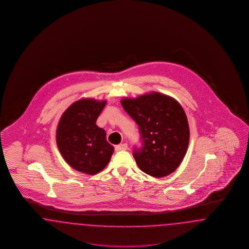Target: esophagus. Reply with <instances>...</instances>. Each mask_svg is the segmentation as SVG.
Listing matches in <instances>:
<instances>
[{
	"mask_svg": "<svg viewBox=\"0 0 249 249\" xmlns=\"http://www.w3.org/2000/svg\"><path fill=\"white\" fill-rule=\"evenodd\" d=\"M127 149H128L127 143H120V144L116 146V151H122V150Z\"/></svg>",
	"mask_w": 249,
	"mask_h": 249,
	"instance_id": "34e87169",
	"label": "esophagus"
}]
</instances>
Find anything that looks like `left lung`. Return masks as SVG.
Here are the masks:
<instances>
[{
	"label": "left lung",
	"mask_w": 249,
	"mask_h": 249,
	"mask_svg": "<svg viewBox=\"0 0 249 249\" xmlns=\"http://www.w3.org/2000/svg\"><path fill=\"white\" fill-rule=\"evenodd\" d=\"M124 110L139 126L142 147L133 157L141 170L162 178L179 167L188 148L189 124L177 100L151 91L136 98H123Z\"/></svg>",
	"instance_id": "1"
}]
</instances>
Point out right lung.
<instances>
[{"label":"right lung","instance_id":"add662e5","mask_svg":"<svg viewBox=\"0 0 249 249\" xmlns=\"http://www.w3.org/2000/svg\"><path fill=\"white\" fill-rule=\"evenodd\" d=\"M107 100L83 98L74 102L61 116L56 143L63 159L80 172L94 175L109 163L114 146L107 132L96 125Z\"/></svg>","mask_w":249,"mask_h":249}]
</instances>
